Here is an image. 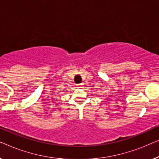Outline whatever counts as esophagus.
Masks as SVG:
<instances>
[{"mask_svg":"<svg viewBox=\"0 0 159 159\" xmlns=\"http://www.w3.org/2000/svg\"><path fill=\"white\" fill-rule=\"evenodd\" d=\"M83 86V83H80V84H77V88H81Z\"/></svg>","mask_w":159,"mask_h":159,"instance_id":"34e87169","label":"esophagus"}]
</instances>
